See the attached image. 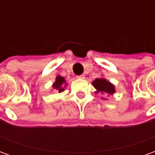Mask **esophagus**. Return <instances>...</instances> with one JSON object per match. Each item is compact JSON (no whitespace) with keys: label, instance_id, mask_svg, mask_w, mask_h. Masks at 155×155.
<instances>
[{"label":"esophagus","instance_id":"esophagus-1","mask_svg":"<svg viewBox=\"0 0 155 155\" xmlns=\"http://www.w3.org/2000/svg\"><path fill=\"white\" fill-rule=\"evenodd\" d=\"M77 78L78 79H81V80H83V79H84V74H81V75H78Z\"/></svg>","mask_w":155,"mask_h":155}]
</instances>
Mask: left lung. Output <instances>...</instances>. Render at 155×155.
I'll list each match as a JSON object with an SVG mask.
<instances>
[{
    "label": "left lung",
    "mask_w": 155,
    "mask_h": 155,
    "mask_svg": "<svg viewBox=\"0 0 155 155\" xmlns=\"http://www.w3.org/2000/svg\"><path fill=\"white\" fill-rule=\"evenodd\" d=\"M92 84L96 90L94 91L95 94L101 93V94H106V95H112L115 93V86L112 84L111 82L107 81L105 78L101 77L95 79L94 81H92ZM101 99L105 100V98L101 97ZM107 100V99H106Z\"/></svg>",
    "instance_id": "8db88e82"
}]
</instances>
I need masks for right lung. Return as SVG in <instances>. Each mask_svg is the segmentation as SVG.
<instances>
[{
	"instance_id": "obj_1",
	"label": "right lung",
	"mask_w": 155,
	"mask_h": 155,
	"mask_svg": "<svg viewBox=\"0 0 155 155\" xmlns=\"http://www.w3.org/2000/svg\"><path fill=\"white\" fill-rule=\"evenodd\" d=\"M67 85L68 83L65 81V78L62 77L61 75H57L55 78V81L52 84V88H53V91H58L59 93H61L64 91V89L66 88Z\"/></svg>"
}]
</instances>
